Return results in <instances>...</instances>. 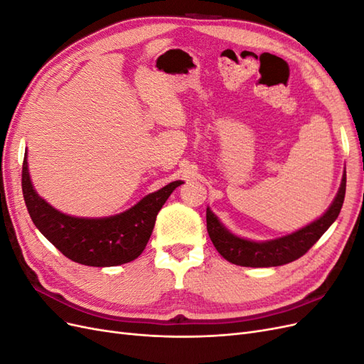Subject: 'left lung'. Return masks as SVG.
<instances>
[{"mask_svg":"<svg viewBox=\"0 0 364 364\" xmlns=\"http://www.w3.org/2000/svg\"><path fill=\"white\" fill-rule=\"evenodd\" d=\"M346 193V173L341 179L340 190L333 205L328 211L311 225L302 228L297 232L282 237L278 240L266 241V243H255L232 235L218 222V218L206 208V229L213 245L220 255L229 262L243 267H277L282 264H289L310 250L316 241L321 238L326 229L331 226L340 214L343 206Z\"/></svg>","mask_w":364,"mask_h":364,"instance_id":"left-lung-1","label":"left lung"}]
</instances>
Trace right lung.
Here are the masks:
<instances>
[{"label": "right lung", "mask_w": 364, "mask_h": 364, "mask_svg": "<svg viewBox=\"0 0 364 364\" xmlns=\"http://www.w3.org/2000/svg\"><path fill=\"white\" fill-rule=\"evenodd\" d=\"M21 183L33 223L53 246L74 262L111 267L134 261L141 255L151 235L159 209L182 182H171L159 191L146 196L126 213L107 218H77L51 208L33 190L27 158L23 162Z\"/></svg>", "instance_id": "right-lung-1"}]
</instances>
